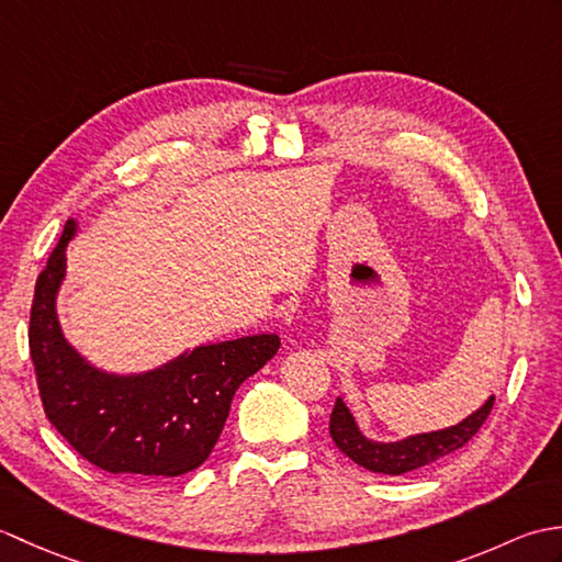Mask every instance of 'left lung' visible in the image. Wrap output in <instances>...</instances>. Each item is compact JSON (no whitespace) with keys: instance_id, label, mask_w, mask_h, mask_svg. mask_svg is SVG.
I'll list each match as a JSON object with an SVG mask.
<instances>
[{"instance_id":"obj_1","label":"left lung","mask_w":562,"mask_h":562,"mask_svg":"<svg viewBox=\"0 0 562 562\" xmlns=\"http://www.w3.org/2000/svg\"><path fill=\"white\" fill-rule=\"evenodd\" d=\"M493 403L495 396L487 398L471 415H465L461 423L449 425L445 429L408 435L396 441H379L362 432L352 411L338 396L330 413V437L345 457L352 459L357 465H362V469L384 475H403L459 451L465 441L479 432L485 417L493 411Z\"/></svg>"}]
</instances>
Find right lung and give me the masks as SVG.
Masks as SVG:
<instances>
[{
  "label": "right lung",
  "mask_w": 562,
  "mask_h": 562,
  "mask_svg": "<svg viewBox=\"0 0 562 562\" xmlns=\"http://www.w3.org/2000/svg\"><path fill=\"white\" fill-rule=\"evenodd\" d=\"M69 220L35 282L29 345L47 420L83 459L109 473L161 483L195 471L226 423L236 389L280 350L274 333L198 345L147 372L117 374L89 362L57 316L67 274Z\"/></svg>",
  "instance_id": "1"
}]
</instances>
